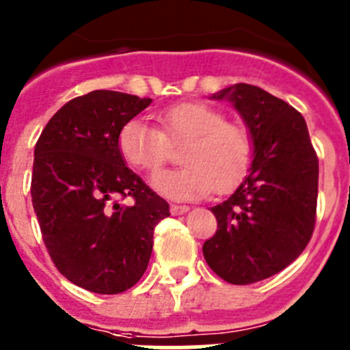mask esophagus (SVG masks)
<instances>
[{
  "label": "esophagus",
  "instance_id": "34e87169",
  "mask_svg": "<svg viewBox=\"0 0 350 350\" xmlns=\"http://www.w3.org/2000/svg\"><path fill=\"white\" fill-rule=\"evenodd\" d=\"M170 212H172L173 215H182V213L189 212V206L187 205H172L170 206Z\"/></svg>",
  "mask_w": 350,
  "mask_h": 350
}]
</instances>
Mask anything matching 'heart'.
<instances>
[{"label":"heart","instance_id":"1","mask_svg":"<svg viewBox=\"0 0 350 350\" xmlns=\"http://www.w3.org/2000/svg\"><path fill=\"white\" fill-rule=\"evenodd\" d=\"M161 131L142 119H131L119 133V150L128 165L156 172L165 163L170 144H185L184 168L159 172L152 187L170 200H198L212 191L234 189L252 163L254 144L242 126L205 103H182L159 113Z\"/></svg>","mask_w":350,"mask_h":350}]
</instances>
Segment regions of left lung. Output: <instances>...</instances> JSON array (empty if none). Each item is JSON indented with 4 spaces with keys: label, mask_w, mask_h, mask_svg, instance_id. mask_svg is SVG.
Listing matches in <instances>:
<instances>
[{
    "label": "left lung",
    "mask_w": 350,
    "mask_h": 350,
    "mask_svg": "<svg viewBox=\"0 0 350 350\" xmlns=\"http://www.w3.org/2000/svg\"><path fill=\"white\" fill-rule=\"evenodd\" d=\"M240 113L254 154L249 173L212 206L217 233L203 243L208 267L245 286L279 273L307 247L315 224L319 161L298 110L258 85L234 83L210 96Z\"/></svg>",
    "instance_id": "8db88e82"
}]
</instances>
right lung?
<instances>
[{"label":"right lung","mask_w":350,"mask_h":350,"mask_svg":"<svg viewBox=\"0 0 350 350\" xmlns=\"http://www.w3.org/2000/svg\"><path fill=\"white\" fill-rule=\"evenodd\" d=\"M150 103L92 91L61 107L36 142L31 198L43 242L70 282L98 295L124 293L142 279L154 228L170 215L119 150L120 129Z\"/></svg>","instance_id":"1"}]
</instances>
